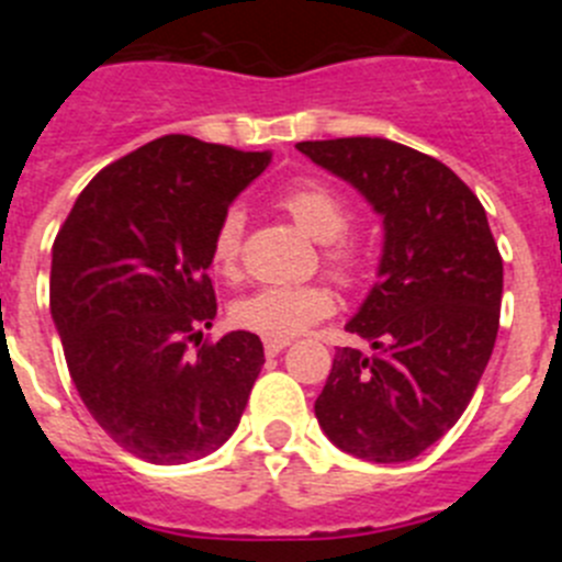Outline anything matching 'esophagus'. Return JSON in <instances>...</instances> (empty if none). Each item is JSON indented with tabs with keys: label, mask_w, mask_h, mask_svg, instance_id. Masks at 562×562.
I'll list each match as a JSON object with an SVG mask.
<instances>
[{
	"label": "esophagus",
	"mask_w": 562,
	"mask_h": 562,
	"mask_svg": "<svg viewBox=\"0 0 562 562\" xmlns=\"http://www.w3.org/2000/svg\"><path fill=\"white\" fill-rule=\"evenodd\" d=\"M286 346H290V340H276V337H267V340H265V351L270 357H276L278 351H284Z\"/></svg>",
	"instance_id": "34e87169"
}]
</instances>
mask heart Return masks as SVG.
Returning a JSON list of instances; mask_svg holds the SVG:
<instances>
[{
  "label": "heart",
  "mask_w": 562,
  "mask_h": 562,
  "mask_svg": "<svg viewBox=\"0 0 562 562\" xmlns=\"http://www.w3.org/2000/svg\"><path fill=\"white\" fill-rule=\"evenodd\" d=\"M276 205L304 227L312 238L324 241L321 261L342 284H357L366 267V258L357 241L346 236L351 225V207L337 188L321 180H301L276 193ZM241 241H245V216L227 211L211 236L207 261L222 278H236L241 270ZM337 297L324 281L306 284L258 286L250 295L233 304V321L241 329L261 337L290 340L317 321L335 312Z\"/></svg>",
  "instance_id": "heart-1"
}]
</instances>
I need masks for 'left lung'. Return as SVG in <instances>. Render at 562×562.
<instances>
[{
	"label": "left lung",
	"instance_id": "1",
	"mask_svg": "<svg viewBox=\"0 0 562 562\" xmlns=\"http://www.w3.org/2000/svg\"><path fill=\"white\" fill-rule=\"evenodd\" d=\"M385 216L380 281L346 329L315 416L337 448L411 461L453 428L493 355L504 261L484 205L430 154L385 137L297 143Z\"/></svg>",
	"mask_w": 562,
	"mask_h": 562
}]
</instances>
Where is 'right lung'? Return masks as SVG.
<instances>
[{"mask_svg":"<svg viewBox=\"0 0 562 562\" xmlns=\"http://www.w3.org/2000/svg\"><path fill=\"white\" fill-rule=\"evenodd\" d=\"M270 162L166 134L109 162L78 193L53 241L49 310L92 419L151 464L222 448L265 366L252 331L211 342V236Z\"/></svg>","mask_w":562,"mask_h":562,"instance_id":"right-lung-1","label":"right lung"}]
</instances>
